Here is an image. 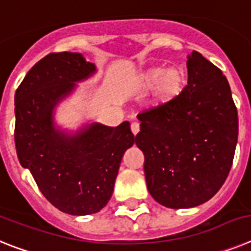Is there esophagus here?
I'll return each instance as SVG.
<instances>
[{
  "mask_svg": "<svg viewBox=\"0 0 251 251\" xmlns=\"http://www.w3.org/2000/svg\"><path fill=\"white\" fill-rule=\"evenodd\" d=\"M131 131L134 135H138V132L140 131V125H139V123L131 124Z\"/></svg>",
  "mask_w": 251,
  "mask_h": 251,
  "instance_id": "1",
  "label": "esophagus"
}]
</instances>
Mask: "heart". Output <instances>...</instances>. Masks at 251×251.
Here are the masks:
<instances>
[{
    "instance_id": "obj_1",
    "label": "heart",
    "mask_w": 251,
    "mask_h": 251,
    "mask_svg": "<svg viewBox=\"0 0 251 251\" xmlns=\"http://www.w3.org/2000/svg\"><path fill=\"white\" fill-rule=\"evenodd\" d=\"M187 83V73L182 67H154L144 72L139 77L138 88L149 91L154 88L152 104L163 106L173 102L182 95Z\"/></svg>"
}]
</instances>
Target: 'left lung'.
<instances>
[{"mask_svg":"<svg viewBox=\"0 0 251 251\" xmlns=\"http://www.w3.org/2000/svg\"><path fill=\"white\" fill-rule=\"evenodd\" d=\"M187 69L182 95L140 113L135 136L145 156L148 191L169 208L200 206L216 195L232 165L239 134L236 106L222 72L195 50Z\"/></svg>","mask_w":251,"mask_h":251,"instance_id":"left-lung-1","label":"left lung"}]
</instances>
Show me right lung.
<instances>
[{
  "label": "right lung",
  "instance_id": "obj_1",
  "mask_svg": "<svg viewBox=\"0 0 251 251\" xmlns=\"http://www.w3.org/2000/svg\"><path fill=\"white\" fill-rule=\"evenodd\" d=\"M79 53H51L27 72L15 93V145L40 192L62 212L83 216L110 201L124 152L135 138L130 124L91 123L62 130L54 112L77 83L96 73Z\"/></svg>",
  "mask_w": 251,
  "mask_h": 251
}]
</instances>
